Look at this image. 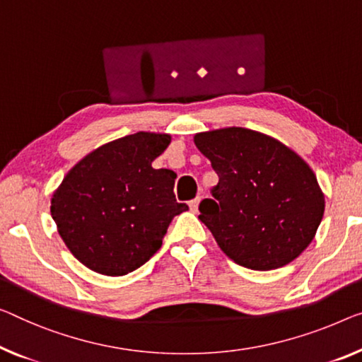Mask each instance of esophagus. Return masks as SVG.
<instances>
[{
    "instance_id": "esophagus-1",
    "label": "esophagus",
    "mask_w": 362,
    "mask_h": 362,
    "mask_svg": "<svg viewBox=\"0 0 362 362\" xmlns=\"http://www.w3.org/2000/svg\"><path fill=\"white\" fill-rule=\"evenodd\" d=\"M199 202H202V198L197 197V198H193L190 203H188V206H190V209H192L193 213H197V211H198V204H199Z\"/></svg>"
}]
</instances>
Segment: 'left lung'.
<instances>
[{
	"label": "left lung",
	"instance_id": "left-lung-1",
	"mask_svg": "<svg viewBox=\"0 0 362 362\" xmlns=\"http://www.w3.org/2000/svg\"><path fill=\"white\" fill-rule=\"evenodd\" d=\"M219 177L198 219L230 260L250 269L281 268L307 249L325 198L305 160L278 139L230 127L195 134Z\"/></svg>",
	"mask_w": 362,
	"mask_h": 362
}]
</instances>
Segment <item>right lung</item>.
Listing matches in <instances>:
<instances>
[{"mask_svg":"<svg viewBox=\"0 0 362 362\" xmlns=\"http://www.w3.org/2000/svg\"><path fill=\"white\" fill-rule=\"evenodd\" d=\"M169 134L139 132L81 159L52 198V218L69 252L84 267L123 276L144 265L163 245L177 203V174L154 169Z\"/></svg>","mask_w":362,"mask_h":362,"instance_id":"right-lung-1","label":"right lung"}]
</instances>
